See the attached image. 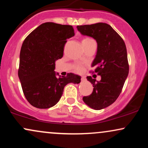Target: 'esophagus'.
<instances>
[{
  "label": "esophagus",
  "mask_w": 148,
  "mask_h": 148,
  "mask_svg": "<svg viewBox=\"0 0 148 148\" xmlns=\"http://www.w3.org/2000/svg\"><path fill=\"white\" fill-rule=\"evenodd\" d=\"M81 81H85V80H86V79H85V77H83V76H82V77H81Z\"/></svg>",
  "instance_id": "esophagus-1"
}]
</instances>
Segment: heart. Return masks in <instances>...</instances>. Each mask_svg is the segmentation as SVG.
Listing matches in <instances>:
<instances>
[{"mask_svg":"<svg viewBox=\"0 0 148 148\" xmlns=\"http://www.w3.org/2000/svg\"><path fill=\"white\" fill-rule=\"evenodd\" d=\"M93 41L92 39L90 38V37H84L82 40V44L83 43H87V42ZM75 70L77 71V72H81L83 70V66L81 64H77V65L75 66Z\"/></svg>","mask_w":148,"mask_h":148,"instance_id":"heart-1","label":"heart"}]
</instances>
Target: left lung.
<instances>
[{"mask_svg": "<svg viewBox=\"0 0 148 148\" xmlns=\"http://www.w3.org/2000/svg\"><path fill=\"white\" fill-rule=\"evenodd\" d=\"M76 28L82 35L93 37L97 42V51L92 67L95 68L93 72L101 76V80L97 81L87 76L94 88L83 100L93 109L101 110L118 99L128 76L126 46L123 38L107 23L77 25Z\"/></svg>", "mask_w": 148, "mask_h": 148, "instance_id": "1", "label": "left lung"}]
</instances>
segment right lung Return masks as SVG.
Returning <instances> with one entry per match:
<instances>
[{
  "label": "right lung",
  "instance_id": "add662e5",
  "mask_svg": "<svg viewBox=\"0 0 148 148\" xmlns=\"http://www.w3.org/2000/svg\"><path fill=\"white\" fill-rule=\"evenodd\" d=\"M74 35L72 25L47 22L28 35L20 51L18 76L23 94L32 106L49 108L58 102L64 86L79 84L81 76L67 73L59 76L55 62L63 56L67 39Z\"/></svg>",
  "mask_w": 148,
  "mask_h": 148
}]
</instances>
